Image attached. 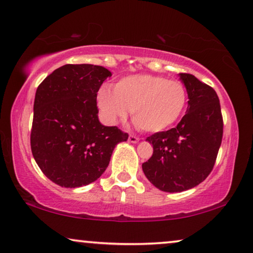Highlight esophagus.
<instances>
[{
  "instance_id": "1",
  "label": "esophagus",
  "mask_w": 253,
  "mask_h": 253,
  "mask_svg": "<svg viewBox=\"0 0 253 253\" xmlns=\"http://www.w3.org/2000/svg\"><path fill=\"white\" fill-rule=\"evenodd\" d=\"M138 140H140V138H138L137 136H135V135H129V136H128V141L129 142H131V143H136V142H138Z\"/></svg>"
}]
</instances>
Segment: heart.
I'll list each match as a JSON object with an SVG mask.
<instances>
[{"instance_id": "obj_1", "label": "heart", "mask_w": 253, "mask_h": 253, "mask_svg": "<svg viewBox=\"0 0 253 253\" xmlns=\"http://www.w3.org/2000/svg\"><path fill=\"white\" fill-rule=\"evenodd\" d=\"M97 104L106 123L116 124L127 116L143 131L156 133L174 125L184 111L187 91L182 83L152 74L123 78L112 90L102 88Z\"/></svg>"}]
</instances>
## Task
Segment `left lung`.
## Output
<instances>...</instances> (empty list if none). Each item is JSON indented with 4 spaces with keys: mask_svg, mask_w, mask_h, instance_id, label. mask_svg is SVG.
<instances>
[{
    "mask_svg": "<svg viewBox=\"0 0 253 253\" xmlns=\"http://www.w3.org/2000/svg\"><path fill=\"white\" fill-rule=\"evenodd\" d=\"M188 92L187 113L176 127L147 137L154 154L142 164L158 189L180 193L203 182L212 172L222 141L219 97L211 86L189 73H180Z\"/></svg>",
    "mask_w": 253,
    "mask_h": 253,
    "instance_id": "1",
    "label": "left lung"
}]
</instances>
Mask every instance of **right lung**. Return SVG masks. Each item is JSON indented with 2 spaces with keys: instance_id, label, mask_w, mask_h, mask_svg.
<instances>
[{
  "instance_id": "1",
  "label": "right lung",
  "mask_w": 253,
  "mask_h": 253,
  "mask_svg": "<svg viewBox=\"0 0 253 253\" xmlns=\"http://www.w3.org/2000/svg\"><path fill=\"white\" fill-rule=\"evenodd\" d=\"M111 72L91 64H66L39 84L31 149L52 182L65 188L89 184L104 173L113 149L127 141L117 126L99 123L97 91Z\"/></svg>"
}]
</instances>
